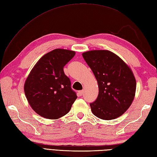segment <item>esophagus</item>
<instances>
[{"mask_svg": "<svg viewBox=\"0 0 157 157\" xmlns=\"http://www.w3.org/2000/svg\"><path fill=\"white\" fill-rule=\"evenodd\" d=\"M84 94V90H79L78 91V94L80 95V96H82V95Z\"/></svg>", "mask_w": 157, "mask_h": 157, "instance_id": "1", "label": "esophagus"}]
</instances>
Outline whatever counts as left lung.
Wrapping results in <instances>:
<instances>
[{"mask_svg": "<svg viewBox=\"0 0 157 157\" xmlns=\"http://www.w3.org/2000/svg\"><path fill=\"white\" fill-rule=\"evenodd\" d=\"M82 56L96 78L97 100L90 104L92 113L103 120H113L127 110L134 100L136 80L127 64L107 50H94Z\"/></svg>", "mask_w": 157, "mask_h": 157, "instance_id": "8db88e82", "label": "left lung"}]
</instances>
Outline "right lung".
Listing matches in <instances>:
<instances>
[{
    "label": "right lung",
    "mask_w": 157,
    "mask_h": 157,
    "mask_svg": "<svg viewBox=\"0 0 157 157\" xmlns=\"http://www.w3.org/2000/svg\"><path fill=\"white\" fill-rule=\"evenodd\" d=\"M75 52L56 48L43 56L30 71L24 90L31 108L40 116L57 119L67 114L77 98L64 67Z\"/></svg>",
    "instance_id": "obj_1"
}]
</instances>
